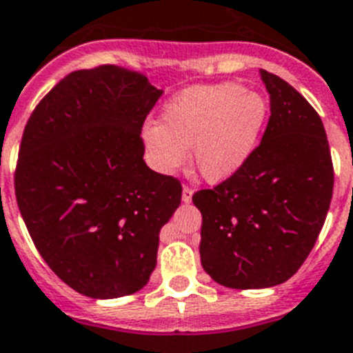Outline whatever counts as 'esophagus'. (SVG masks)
Wrapping results in <instances>:
<instances>
[{"instance_id":"esophagus-1","label":"esophagus","mask_w":353,"mask_h":353,"mask_svg":"<svg viewBox=\"0 0 353 353\" xmlns=\"http://www.w3.org/2000/svg\"><path fill=\"white\" fill-rule=\"evenodd\" d=\"M192 195H194V190L185 186V188H183V202H185V204H190V202H192Z\"/></svg>"}]
</instances>
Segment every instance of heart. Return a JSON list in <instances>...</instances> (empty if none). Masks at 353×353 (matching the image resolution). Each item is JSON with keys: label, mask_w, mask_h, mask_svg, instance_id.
<instances>
[{"label": "heart", "mask_w": 353, "mask_h": 353, "mask_svg": "<svg viewBox=\"0 0 353 353\" xmlns=\"http://www.w3.org/2000/svg\"><path fill=\"white\" fill-rule=\"evenodd\" d=\"M268 119V103L236 83L183 92L165 106L159 124L147 125V161L159 174L177 172L188 159L202 179L220 185L240 172L256 152Z\"/></svg>", "instance_id": "obj_1"}]
</instances>
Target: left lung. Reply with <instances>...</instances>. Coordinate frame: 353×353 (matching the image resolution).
<instances>
[{
	"label": "left lung",
	"mask_w": 353,
	"mask_h": 353,
	"mask_svg": "<svg viewBox=\"0 0 353 353\" xmlns=\"http://www.w3.org/2000/svg\"><path fill=\"white\" fill-rule=\"evenodd\" d=\"M259 74L270 94L261 143L234 177L194 195L202 268L232 290H263L295 275L316 243L334 188L320 115L284 79Z\"/></svg>",
	"instance_id": "obj_1"
}]
</instances>
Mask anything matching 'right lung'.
<instances>
[{"label":"right lung","instance_id":"1","mask_svg":"<svg viewBox=\"0 0 353 353\" xmlns=\"http://www.w3.org/2000/svg\"><path fill=\"white\" fill-rule=\"evenodd\" d=\"M163 90L115 65L81 69L37 104L21 140L15 197L37 250L90 299L142 290L179 181L143 161L142 125Z\"/></svg>","mask_w":353,"mask_h":353}]
</instances>
